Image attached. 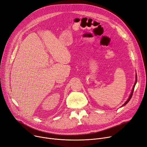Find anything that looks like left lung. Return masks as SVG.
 <instances>
[{
    "mask_svg": "<svg viewBox=\"0 0 147 147\" xmlns=\"http://www.w3.org/2000/svg\"><path fill=\"white\" fill-rule=\"evenodd\" d=\"M135 78H136V80H135V84H134V87H133V88H132V91H131V94H130V96H129V98H128V99L127 100V101L124 103V104L121 106V107H123V106H125L127 103L130 101V100L131 99V98H132V94H133V92H134V88H135V85H136V82H137V75H136V76H135Z\"/></svg>",
    "mask_w": 147,
    "mask_h": 147,
    "instance_id": "obj_1",
    "label": "left lung"
}]
</instances>
